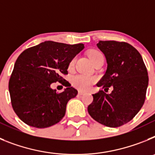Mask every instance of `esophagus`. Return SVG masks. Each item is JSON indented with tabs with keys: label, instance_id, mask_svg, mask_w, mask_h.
<instances>
[{
	"label": "esophagus",
	"instance_id": "obj_1",
	"mask_svg": "<svg viewBox=\"0 0 155 155\" xmlns=\"http://www.w3.org/2000/svg\"><path fill=\"white\" fill-rule=\"evenodd\" d=\"M84 93H85V92H84V91H78V94H80V95H82V94H84Z\"/></svg>",
	"mask_w": 155,
	"mask_h": 155
}]
</instances>
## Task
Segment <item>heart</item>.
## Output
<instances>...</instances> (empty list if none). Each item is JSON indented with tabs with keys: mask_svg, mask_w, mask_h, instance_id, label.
<instances>
[{
	"mask_svg": "<svg viewBox=\"0 0 155 155\" xmlns=\"http://www.w3.org/2000/svg\"><path fill=\"white\" fill-rule=\"evenodd\" d=\"M87 55H88L90 60L93 63L98 57L102 56V54L99 51H98V50H91L87 53ZM74 62L75 59L73 58L69 63V68H73V66L74 65ZM95 81H96V78H94V77L86 76V75L83 74L75 75L71 79V84H72V85L74 87H76L77 89L81 90V91H86V90L89 89L91 84H94Z\"/></svg>",
	"mask_w": 155,
	"mask_h": 155,
	"instance_id": "b5f03b06",
	"label": "heart"
}]
</instances>
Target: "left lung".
<instances>
[{
	"mask_svg": "<svg viewBox=\"0 0 155 155\" xmlns=\"http://www.w3.org/2000/svg\"><path fill=\"white\" fill-rule=\"evenodd\" d=\"M97 46L105 54L107 70L92 94L87 107L90 116L99 124L118 127L127 124L138 113L146 98L148 75L141 55L130 44L118 41H99Z\"/></svg>",
	"mask_w": 155,
	"mask_h": 155,
	"instance_id": "left-lung-1",
	"label": "left lung"
}]
</instances>
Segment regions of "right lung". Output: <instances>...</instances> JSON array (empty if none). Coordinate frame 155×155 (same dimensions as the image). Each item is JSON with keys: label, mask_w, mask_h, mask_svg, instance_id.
<instances>
[{"label": "right lung", "mask_w": 155, "mask_h": 155, "mask_svg": "<svg viewBox=\"0 0 155 155\" xmlns=\"http://www.w3.org/2000/svg\"><path fill=\"white\" fill-rule=\"evenodd\" d=\"M84 48L46 41L24 50L14 66L8 88L15 113L27 125L36 128L51 127L61 121L68 101L78 91L63 78L70 61ZM57 81L68 87L63 93L52 90Z\"/></svg>", "instance_id": "1"}]
</instances>
